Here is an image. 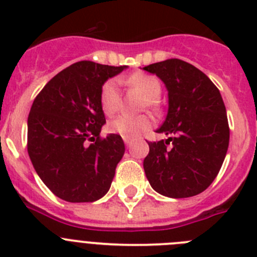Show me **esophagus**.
<instances>
[{"label": "esophagus", "mask_w": 257, "mask_h": 257, "mask_svg": "<svg viewBox=\"0 0 257 257\" xmlns=\"http://www.w3.org/2000/svg\"><path fill=\"white\" fill-rule=\"evenodd\" d=\"M123 142L126 145H130L131 144V139H128V138H123Z\"/></svg>", "instance_id": "1"}]
</instances>
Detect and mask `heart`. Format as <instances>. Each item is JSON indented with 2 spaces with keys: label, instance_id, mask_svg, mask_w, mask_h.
I'll use <instances>...</instances> for the list:
<instances>
[{
  "label": "heart",
  "instance_id": "1",
  "mask_svg": "<svg viewBox=\"0 0 257 257\" xmlns=\"http://www.w3.org/2000/svg\"><path fill=\"white\" fill-rule=\"evenodd\" d=\"M126 82L143 95L149 105L158 101L162 92L161 82L154 76L145 73H135L126 79ZM100 104L103 112L110 115L115 112L119 106V91L115 79H109L101 87ZM152 127V119L147 115L131 117V115H118L108 123L109 133L117 134L122 138L133 139L135 136L140 135L144 131L149 130Z\"/></svg>",
  "mask_w": 257,
  "mask_h": 257
}]
</instances>
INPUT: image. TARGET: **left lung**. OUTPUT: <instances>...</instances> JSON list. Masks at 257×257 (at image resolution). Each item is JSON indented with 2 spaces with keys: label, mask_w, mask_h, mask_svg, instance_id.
Masks as SVG:
<instances>
[{
  "label": "left lung",
  "mask_w": 257,
  "mask_h": 257,
  "mask_svg": "<svg viewBox=\"0 0 257 257\" xmlns=\"http://www.w3.org/2000/svg\"><path fill=\"white\" fill-rule=\"evenodd\" d=\"M143 69L156 74L169 92L167 115L156 131L169 138L148 143L143 163L147 179L165 197L197 196L215 180L228 151L229 124L221 95L203 72L180 59Z\"/></svg>",
  "instance_id": "obj_1"
}]
</instances>
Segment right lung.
Returning <instances> with one entry per match:
<instances>
[{"label": "right lung", "instance_id": "obj_1", "mask_svg": "<svg viewBox=\"0 0 257 257\" xmlns=\"http://www.w3.org/2000/svg\"><path fill=\"white\" fill-rule=\"evenodd\" d=\"M124 69L126 65L78 61L52 77L32 104L29 158L59 198L94 202L108 193L124 144L117 134L100 138L105 123L100 92L109 78Z\"/></svg>", "mask_w": 257, "mask_h": 257}]
</instances>
